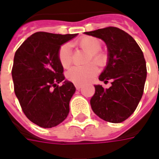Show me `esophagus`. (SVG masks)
<instances>
[{"label": "esophagus", "mask_w": 159, "mask_h": 159, "mask_svg": "<svg viewBox=\"0 0 159 159\" xmlns=\"http://www.w3.org/2000/svg\"><path fill=\"white\" fill-rule=\"evenodd\" d=\"M75 88L77 90H80V89L82 88V85H80V84H75Z\"/></svg>", "instance_id": "1"}]
</instances>
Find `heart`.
Returning a JSON list of instances; mask_svg holds the SVG:
<instances>
[{"instance_id": "obj_1", "label": "heart", "mask_w": 159, "mask_h": 159, "mask_svg": "<svg viewBox=\"0 0 159 159\" xmlns=\"http://www.w3.org/2000/svg\"><path fill=\"white\" fill-rule=\"evenodd\" d=\"M76 45L83 50L89 53L88 63L93 62L97 66L102 67L106 64V55L102 52V41L100 39L92 36H84L76 41ZM57 58L63 68H68L71 64L70 46L64 44L60 47L57 52ZM95 64H90L84 67H72L66 72L67 80L75 84L82 85L90 81L97 73Z\"/></svg>"}]
</instances>
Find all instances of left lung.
<instances>
[{"label": "left lung", "mask_w": 159, "mask_h": 159, "mask_svg": "<svg viewBox=\"0 0 159 159\" xmlns=\"http://www.w3.org/2000/svg\"><path fill=\"white\" fill-rule=\"evenodd\" d=\"M85 34L106 43L109 62L99 80L104 83L112 80L107 89L95 86L92 110L105 121L121 123L134 113L143 94L147 77L143 53L131 35L119 28L109 26Z\"/></svg>", "instance_id": "1"}]
</instances>
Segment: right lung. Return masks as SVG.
I'll use <instances>...</instances> for the list:
<instances>
[{
	"label": "right lung",
	"mask_w": 159,
	"mask_h": 159,
	"mask_svg": "<svg viewBox=\"0 0 159 159\" xmlns=\"http://www.w3.org/2000/svg\"><path fill=\"white\" fill-rule=\"evenodd\" d=\"M76 35L38 32L15 53L11 70L15 94L27 119L40 127H54L69 114L76 89L70 81L58 85L64 75L57 52L62 44Z\"/></svg>",
	"instance_id": "1"
}]
</instances>
